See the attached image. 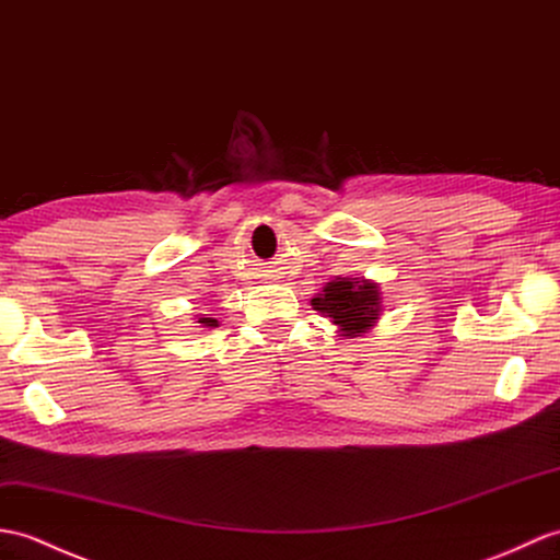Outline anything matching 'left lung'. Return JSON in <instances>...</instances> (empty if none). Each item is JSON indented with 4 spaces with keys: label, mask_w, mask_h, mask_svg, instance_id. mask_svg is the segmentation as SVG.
Segmentation results:
<instances>
[{
    "label": "left lung",
    "mask_w": 560,
    "mask_h": 560,
    "mask_svg": "<svg viewBox=\"0 0 560 560\" xmlns=\"http://www.w3.org/2000/svg\"><path fill=\"white\" fill-rule=\"evenodd\" d=\"M310 303L324 317H329L331 324H336L339 336L355 339V336L368 334L380 319L382 289L380 283L370 279L336 277Z\"/></svg>",
    "instance_id": "8db88e82"
}]
</instances>
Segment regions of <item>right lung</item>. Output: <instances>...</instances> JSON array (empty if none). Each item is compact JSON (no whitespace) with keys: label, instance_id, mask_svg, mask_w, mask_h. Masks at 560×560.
<instances>
[{"label":"right lung","instance_id":"right-lung-1","mask_svg":"<svg viewBox=\"0 0 560 560\" xmlns=\"http://www.w3.org/2000/svg\"><path fill=\"white\" fill-rule=\"evenodd\" d=\"M198 324H200V327H207V329H214V327H219V322L214 319V317H198Z\"/></svg>","mask_w":560,"mask_h":560}]
</instances>
